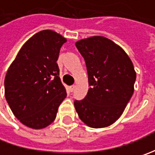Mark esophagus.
Masks as SVG:
<instances>
[{
  "instance_id": "obj_1",
  "label": "esophagus",
  "mask_w": 155,
  "mask_h": 155,
  "mask_svg": "<svg viewBox=\"0 0 155 155\" xmlns=\"http://www.w3.org/2000/svg\"><path fill=\"white\" fill-rule=\"evenodd\" d=\"M75 90V85H71V86L70 87V91L71 92H73Z\"/></svg>"
}]
</instances>
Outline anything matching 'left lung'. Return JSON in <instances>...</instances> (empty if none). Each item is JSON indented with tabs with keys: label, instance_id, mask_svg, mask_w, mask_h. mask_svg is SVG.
Returning a JSON list of instances; mask_svg holds the SVG:
<instances>
[{
	"label": "left lung",
	"instance_id": "1",
	"mask_svg": "<svg viewBox=\"0 0 155 155\" xmlns=\"http://www.w3.org/2000/svg\"><path fill=\"white\" fill-rule=\"evenodd\" d=\"M84 58L90 89L83 100H75L78 116L91 128L108 127L122 116L134 93L136 73L122 47L102 36L78 40Z\"/></svg>",
	"mask_w": 155,
	"mask_h": 155
}]
</instances>
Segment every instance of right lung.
Returning a JSON list of instances; mask_svg holds the SVG:
<instances>
[{
    "label": "right lung",
    "mask_w": 155,
    "mask_h": 155,
    "mask_svg": "<svg viewBox=\"0 0 155 155\" xmlns=\"http://www.w3.org/2000/svg\"><path fill=\"white\" fill-rule=\"evenodd\" d=\"M65 42V38L51 30L35 33L8 70L6 100L15 117L28 128L40 129L50 125L66 97L57 64Z\"/></svg>",
    "instance_id": "right-lung-1"
}]
</instances>
